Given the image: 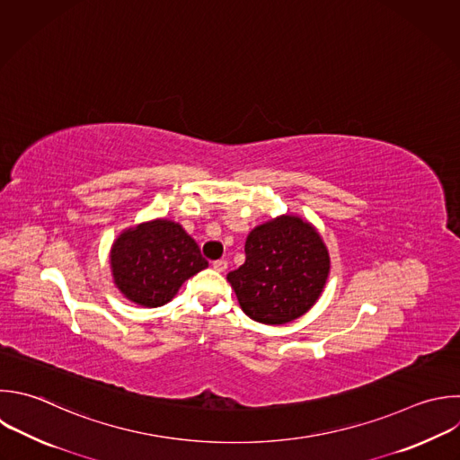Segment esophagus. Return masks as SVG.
<instances>
[{
    "mask_svg": "<svg viewBox=\"0 0 460 460\" xmlns=\"http://www.w3.org/2000/svg\"><path fill=\"white\" fill-rule=\"evenodd\" d=\"M212 268H214L216 271H225V270L228 268V262H226L225 259H219V261H214V262H212Z\"/></svg>",
    "mask_w": 460,
    "mask_h": 460,
    "instance_id": "esophagus-1",
    "label": "esophagus"
}]
</instances>
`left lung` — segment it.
Wrapping results in <instances>:
<instances>
[{"mask_svg":"<svg viewBox=\"0 0 460 460\" xmlns=\"http://www.w3.org/2000/svg\"><path fill=\"white\" fill-rule=\"evenodd\" d=\"M246 261L226 275L241 309L255 322L282 325L307 313L329 277V252L316 228L296 216L255 226Z\"/></svg>","mask_w":460,"mask_h":460,"instance_id":"left-lung-1","label":"left lung"}]
</instances>
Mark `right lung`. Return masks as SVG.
I'll return each instance as SVG.
<instances>
[{
	"mask_svg": "<svg viewBox=\"0 0 460 460\" xmlns=\"http://www.w3.org/2000/svg\"><path fill=\"white\" fill-rule=\"evenodd\" d=\"M110 264L120 293L144 307L171 302L185 280L208 266L196 241L171 219L124 230L111 246Z\"/></svg>",
	"mask_w": 460,
	"mask_h": 460,
	"instance_id": "obj_1",
	"label": "right lung"
}]
</instances>
